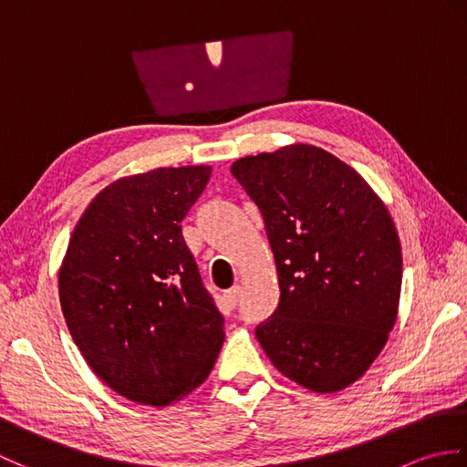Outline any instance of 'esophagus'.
Listing matches in <instances>:
<instances>
[{
    "instance_id": "obj_1",
    "label": "esophagus",
    "mask_w": 467,
    "mask_h": 467,
    "mask_svg": "<svg viewBox=\"0 0 467 467\" xmlns=\"http://www.w3.org/2000/svg\"><path fill=\"white\" fill-rule=\"evenodd\" d=\"M239 296H241V286L234 285L233 289L224 291V301L228 303V306H234L236 303H239Z\"/></svg>"
}]
</instances>
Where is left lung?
Wrapping results in <instances>:
<instances>
[{
    "mask_svg": "<svg viewBox=\"0 0 467 467\" xmlns=\"http://www.w3.org/2000/svg\"><path fill=\"white\" fill-rule=\"evenodd\" d=\"M231 172L259 206L279 275V306L256 339L305 389H345L398 319L403 261L389 211L355 168L319 146L244 156Z\"/></svg>",
    "mask_w": 467,
    "mask_h": 467,
    "instance_id": "1",
    "label": "left lung"
}]
</instances>
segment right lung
I'll list each match as a JSON object with an SVG mask.
<instances>
[{
	"label": "right lung",
	"instance_id": "1",
	"mask_svg": "<svg viewBox=\"0 0 467 467\" xmlns=\"http://www.w3.org/2000/svg\"><path fill=\"white\" fill-rule=\"evenodd\" d=\"M211 172L201 164L118 178L88 204L59 265V305L76 347L134 403L186 398L224 341L181 226Z\"/></svg>",
	"mask_w": 467,
	"mask_h": 467
}]
</instances>
